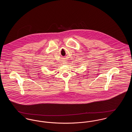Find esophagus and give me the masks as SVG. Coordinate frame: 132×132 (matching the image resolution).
<instances>
[{"instance_id":"1","label":"esophagus","mask_w":132,"mask_h":132,"mask_svg":"<svg viewBox=\"0 0 132 132\" xmlns=\"http://www.w3.org/2000/svg\"><path fill=\"white\" fill-rule=\"evenodd\" d=\"M64 64H65V63H64Z\"/></svg>"}]
</instances>
